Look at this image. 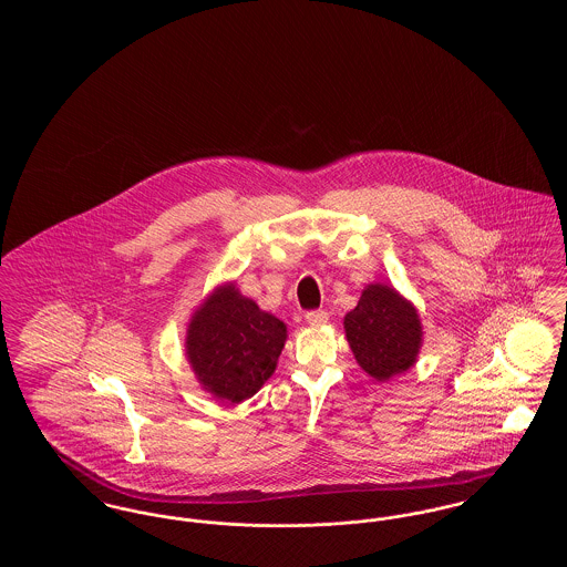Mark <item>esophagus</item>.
I'll use <instances>...</instances> for the list:
<instances>
[{"label": "esophagus", "mask_w": 567, "mask_h": 567, "mask_svg": "<svg viewBox=\"0 0 567 567\" xmlns=\"http://www.w3.org/2000/svg\"><path fill=\"white\" fill-rule=\"evenodd\" d=\"M306 321H308V324H312V327H319V324H324L329 321V315L324 310H308L306 312Z\"/></svg>", "instance_id": "esophagus-1"}]
</instances>
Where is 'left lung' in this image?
Masks as SVG:
<instances>
[{"label": "left lung", "mask_w": 567, "mask_h": 567, "mask_svg": "<svg viewBox=\"0 0 567 567\" xmlns=\"http://www.w3.org/2000/svg\"><path fill=\"white\" fill-rule=\"evenodd\" d=\"M357 363L377 380H389L414 365L421 349V321L412 303L386 285H370L344 317Z\"/></svg>", "instance_id": "1"}]
</instances>
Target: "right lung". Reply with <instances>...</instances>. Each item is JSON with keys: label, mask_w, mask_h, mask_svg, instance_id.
Listing matches in <instances>:
<instances>
[{"label": "right lung", "mask_w": 567, "mask_h": 567, "mask_svg": "<svg viewBox=\"0 0 567 567\" xmlns=\"http://www.w3.org/2000/svg\"><path fill=\"white\" fill-rule=\"evenodd\" d=\"M285 340V323L229 285L208 297L190 319L187 354L206 391L240 404L274 374Z\"/></svg>", "instance_id": "add662e5"}]
</instances>
